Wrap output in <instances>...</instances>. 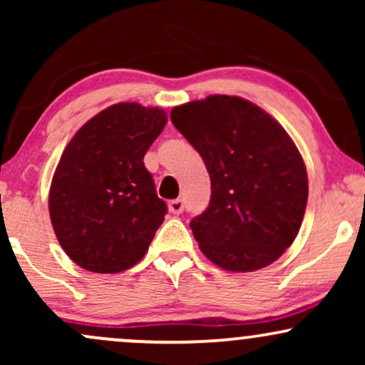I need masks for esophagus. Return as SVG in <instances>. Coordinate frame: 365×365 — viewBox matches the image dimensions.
<instances>
[{
	"label": "esophagus",
	"mask_w": 365,
	"mask_h": 365,
	"mask_svg": "<svg viewBox=\"0 0 365 365\" xmlns=\"http://www.w3.org/2000/svg\"><path fill=\"white\" fill-rule=\"evenodd\" d=\"M168 209L173 215H180L183 211V200L182 199H173L168 202Z\"/></svg>",
	"instance_id": "esophagus-1"
}]
</instances>
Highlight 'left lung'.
Instances as JSON below:
<instances>
[{"mask_svg":"<svg viewBox=\"0 0 365 365\" xmlns=\"http://www.w3.org/2000/svg\"><path fill=\"white\" fill-rule=\"evenodd\" d=\"M175 128L204 159L211 200L190 228L209 261L232 273L269 266L295 240L307 206V170L273 116L237 96L173 108Z\"/></svg>","mask_w":365,"mask_h":365,"instance_id":"1","label":"left lung"}]
</instances>
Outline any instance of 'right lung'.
I'll list each match as a JSON object with an SVG mask.
<instances>
[{
	"label": "right lung",
	"mask_w": 365,
	"mask_h": 365,
	"mask_svg": "<svg viewBox=\"0 0 365 365\" xmlns=\"http://www.w3.org/2000/svg\"><path fill=\"white\" fill-rule=\"evenodd\" d=\"M166 113L118 103L87 121L63 150L49 190L58 242L92 273H121L148 252L168 211L144 156Z\"/></svg>",
	"instance_id": "obj_1"
}]
</instances>
